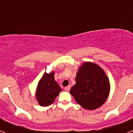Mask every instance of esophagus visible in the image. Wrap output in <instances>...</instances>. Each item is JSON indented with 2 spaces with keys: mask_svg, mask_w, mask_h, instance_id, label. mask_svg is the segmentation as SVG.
<instances>
[{
  "mask_svg": "<svg viewBox=\"0 0 133 133\" xmlns=\"http://www.w3.org/2000/svg\"><path fill=\"white\" fill-rule=\"evenodd\" d=\"M70 86H67V87H66L64 88V90L68 91V92L70 90Z\"/></svg>",
  "mask_w": 133,
  "mask_h": 133,
  "instance_id": "obj_1",
  "label": "esophagus"
}]
</instances>
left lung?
Returning <instances> with one entry per match:
<instances>
[{
  "label": "left lung",
  "mask_w": 133,
  "mask_h": 133,
  "mask_svg": "<svg viewBox=\"0 0 133 133\" xmlns=\"http://www.w3.org/2000/svg\"><path fill=\"white\" fill-rule=\"evenodd\" d=\"M110 92L109 80L99 66L86 62L82 64L76 76V84L70 94L82 107L95 110L103 105Z\"/></svg>",
  "instance_id": "8db88e82"
}]
</instances>
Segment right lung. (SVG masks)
<instances>
[{"instance_id": "add662e5", "label": "right lung", "mask_w": 133, "mask_h": 133, "mask_svg": "<svg viewBox=\"0 0 133 133\" xmlns=\"http://www.w3.org/2000/svg\"><path fill=\"white\" fill-rule=\"evenodd\" d=\"M55 72L44 73L38 82L36 91V100L42 107L49 106L55 101L62 89L55 81Z\"/></svg>"}]
</instances>
